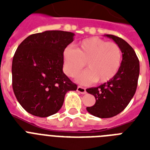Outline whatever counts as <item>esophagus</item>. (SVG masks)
Listing matches in <instances>:
<instances>
[{
	"label": "esophagus",
	"mask_w": 150,
	"mask_h": 150,
	"mask_svg": "<svg viewBox=\"0 0 150 150\" xmlns=\"http://www.w3.org/2000/svg\"><path fill=\"white\" fill-rule=\"evenodd\" d=\"M77 91L82 94H85L86 93V89H85L84 87H82V86H78Z\"/></svg>",
	"instance_id": "1"
}]
</instances>
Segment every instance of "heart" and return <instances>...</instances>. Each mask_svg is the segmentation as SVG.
Masks as SVG:
<instances>
[{"label": "heart", "instance_id": "b5f03b06", "mask_svg": "<svg viewBox=\"0 0 150 150\" xmlns=\"http://www.w3.org/2000/svg\"><path fill=\"white\" fill-rule=\"evenodd\" d=\"M121 48L113 42H107L98 37L81 41L76 49L66 47L63 52L64 71L67 75L74 77L86 65L89 67L77 78L82 85L95 81L108 82L115 76L121 63Z\"/></svg>", "mask_w": 150, "mask_h": 150}]
</instances>
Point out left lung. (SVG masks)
<instances>
[{
    "label": "left lung",
    "mask_w": 150,
    "mask_h": 150,
    "mask_svg": "<svg viewBox=\"0 0 150 150\" xmlns=\"http://www.w3.org/2000/svg\"><path fill=\"white\" fill-rule=\"evenodd\" d=\"M104 36L113 40L121 48L122 61L113 79L100 86L86 89L96 99L93 106L86 107L87 111L100 118L112 117L123 111L135 95L139 75V61L133 48L120 37Z\"/></svg>",
    "instance_id": "8db88e82"
}]
</instances>
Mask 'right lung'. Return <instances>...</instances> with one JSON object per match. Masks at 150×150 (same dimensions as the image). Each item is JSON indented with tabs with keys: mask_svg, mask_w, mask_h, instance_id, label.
I'll use <instances>...</instances> for the list:
<instances>
[{
	"mask_svg": "<svg viewBox=\"0 0 150 150\" xmlns=\"http://www.w3.org/2000/svg\"><path fill=\"white\" fill-rule=\"evenodd\" d=\"M74 36L71 32L49 30L30 35L18 47L11 67L13 91L29 114L40 117L56 114L65 94L77 89L63 72L64 50Z\"/></svg>",
	"mask_w": 150,
	"mask_h": 150,
	"instance_id": "1",
	"label": "right lung"
}]
</instances>
